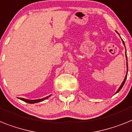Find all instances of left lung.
I'll return each mask as SVG.
<instances>
[{
  "instance_id": "1",
  "label": "left lung",
  "mask_w": 132,
  "mask_h": 132,
  "mask_svg": "<svg viewBox=\"0 0 132 132\" xmlns=\"http://www.w3.org/2000/svg\"><path fill=\"white\" fill-rule=\"evenodd\" d=\"M117 34H118V33H117ZM122 42H123V44L124 46H125V48H126V46H125V43H124V42H123V40H122ZM126 61H127V64H126V65H127V73H126V77H125V78H124L123 81V82H122V83H121V84L120 87H119V88L118 90H117V92H115V94L118 93V92H119V91H120L121 89V88H122V87L123 86L124 84H125V82H126V78H127V70H128V66H127V55H126Z\"/></svg>"
}]
</instances>
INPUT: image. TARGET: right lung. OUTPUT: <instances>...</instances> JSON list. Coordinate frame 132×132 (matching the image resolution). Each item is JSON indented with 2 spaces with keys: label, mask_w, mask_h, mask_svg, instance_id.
<instances>
[{
  "label": "right lung",
  "mask_w": 132,
  "mask_h": 132,
  "mask_svg": "<svg viewBox=\"0 0 132 132\" xmlns=\"http://www.w3.org/2000/svg\"><path fill=\"white\" fill-rule=\"evenodd\" d=\"M51 96L49 95L48 96H46V97H44V98H40V99H36V100H29V99H26V98H19L20 100H21V101H24V102H26V103H29V104H34V103H40V102H42V101H44V100H46V99L48 98L50 96Z\"/></svg>",
  "instance_id": "obj_1"
}]
</instances>
